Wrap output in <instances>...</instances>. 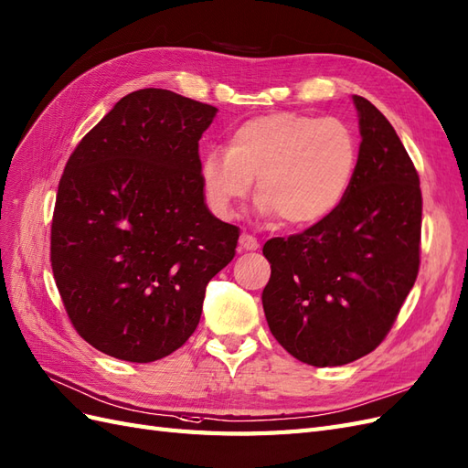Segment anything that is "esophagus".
I'll use <instances>...</instances> for the list:
<instances>
[{"label": "esophagus", "mask_w": 468, "mask_h": 468, "mask_svg": "<svg viewBox=\"0 0 468 468\" xmlns=\"http://www.w3.org/2000/svg\"><path fill=\"white\" fill-rule=\"evenodd\" d=\"M239 247H241L243 250H257L259 249V241L249 233H241V237H239Z\"/></svg>", "instance_id": "obj_1"}]
</instances>
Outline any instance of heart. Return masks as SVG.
<instances>
[{
	"instance_id": "b5f03b06",
	"label": "heart",
	"mask_w": 468,
	"mask_h": 468,
	"mask_svg": "<svg viewBox=\"0 0 468 468\" xmlns=\"http://www.w3.org/2000/svg\"><path fill=\"white\" fill-rule=\"evenodd\" d=\"M357 170V138L338 118L271 112L245 120L201 160L213 213L227 219L255 182L257 213L284 227L324 221L348 196Z\"/></svg>"
}]
</instances>
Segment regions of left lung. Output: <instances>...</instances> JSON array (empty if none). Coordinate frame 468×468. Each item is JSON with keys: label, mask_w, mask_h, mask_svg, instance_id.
<instances>
[{"label": "left lung", "mask_w": 468, "mask_h": 468, "mask_svg": "<svg viewBox=\"0 0 468 468\" xmlns=\"http://www.w3.org/2000/svg\"><path fill=\"white\" fill-rule=\"evenodd\" d=\"M357 170L324 221L262 247L271 279L262 308L282 348L316 367L344 366L388 336L419 272L423 197L389 120L354 94Z\"/></svg>", "instance_id": "obj_1"}]
</instances>
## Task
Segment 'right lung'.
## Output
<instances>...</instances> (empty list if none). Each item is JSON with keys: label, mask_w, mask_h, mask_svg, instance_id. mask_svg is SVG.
<instances>
[{"label": "right lung", "mask_w": 468, "mask_h": 468, "mask_svg": "<svg viewBox=\"0 0 468 468\" xmlns=\"http://www.w3.org/2000/svg\"><path fill=\"white\" fill-rule=\"evenodd\" d=\"M218 109L142 89L79 142L57 189L51 267L82 340L124 362L182 348L239 227L206 206L199 138Z\"/></svg>", "instance_id": "obj_1"}]
</instances>
